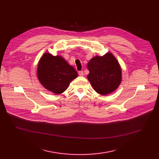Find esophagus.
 Listing matches in <instances>:
<instances>
[{
    "label": "esophagus",
    "instance_id": "1",
    "mask_svg": "<svg viewBox=\"0 0 159 159\" xmlns=\"http://www.w3.org/2000/svg\"><path fill=\"white\" fill-rule=\"evenodd\" d=\"M78 75H80V76H83V75H84V71H82V70L79 71V72H78Z\"/></svg>",
    "mask_w": 159,
    "mask_h": 159
}]
</instances>
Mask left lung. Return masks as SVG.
<instances>
[{"label": "left lung", "mask_w": 159, "mask_h": 159, "mask_svg": "<svg viewBox=\"0 0 159 159\" xmlns=\"http://www.w3.org/2000/svg\"><path fill=\"white\" fill-rule=\"evenodd\" d=\"M87 68L89 70L87 78L98 93L109 94L120 85L122 71L117 60L111 53L92 58Z\"/></svg>", "instance_id": "1"}]
</instances>
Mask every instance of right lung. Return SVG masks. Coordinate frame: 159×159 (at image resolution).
Masks as SVG:
<instances>
[{
	"label": "right lung",
	"mask_w": 159,
	"mask_h": 159,
	"mask_svg": "<svg viewBox=\"0 0 159 159\" xmlns=\"http://www.w3.org/2000/svg\"><path fill=\"white\" fill-rule=\"evenodd\" d=\"M37 76L44 88L59 94L63 93L70 81L77 78L78 73L61 56L45 53L37 66Z\"/></svg>",
	"instance_id": "add662e5"
}]
</instances>
